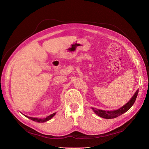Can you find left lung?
I'll return each mask as SVG.
<instances>
[{
  "label": "left lung",
  "mask_w": 149,
  "mask_h": 149,
  "mask_svg": "<svg viewBox=\"0 0 149 149\" xmlns=\"http://www.w3.org/2000/svg\"><path fill=\"white\" fill-rule=\"evenodd\" d=\"M139 90L136 92V93L134 94V95L132 96V97L130 99V100L125 104L124 106L120 107V109L118 110H115V111H103V110H100V109H96L94 107H92L93 111L95 112V113L99 116L101 117L102 118H105V119H113L115 118H117L121 114H124V112H127L130 107L132 106L134 104V103L135 102V101H136L137 94H138Z\"/></svg>",
  "instance_id": "8db88e82"
}]
</instances>
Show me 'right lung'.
<instances>
[{
	"instance_id": "add662e5",
	"label": "right lung",
	"mask_w": 149,
	"mask_h": 149,
	"mask_svg": "<svg viewBox=\"0 0 149 149\" xmlns=\"http://www.w3.org/2000/svg\"><path fill=\"white\" fill-rule=\"evenodd\" d=\"M55 114L56 113H53L51 115L48 116V117H47V118H45V119H38V118H31V117H28V116H26V118H29L31 120H33V121L37 122V123H45V122H46V121H47L49 119H51L53 118V117L55 115Z\"/></svg>"
}]
</instances>
